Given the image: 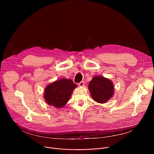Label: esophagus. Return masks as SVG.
<instances>
[{
    "mask_svg": "<svg viewBox=\"0 0 154 154\" xmlns=\"http://www.w3.org/2000/svg\"><path fill=\"white\" fill-rule=\"evenodd\" d=\"M84 81H82V82H81L79 84H78V85H79V87H84Z\"/></svg>",
    "mask_w": 154,
    "mask_h": 154,
    "instance_id": "obj_1",
    "label": "esophagus"
}]
</instances>
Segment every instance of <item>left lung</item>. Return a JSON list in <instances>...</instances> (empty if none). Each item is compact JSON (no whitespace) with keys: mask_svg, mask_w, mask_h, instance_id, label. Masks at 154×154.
<instances>
[{"mask_svg":"<svg viewBox=\"0 0 154 154\" xmlns=\"http://www.w3.org/2000/svg\"><path fill=\"white\" fill-rule=\"evenodd\" d=\"M92 98L98 103H106L114 94L112 81L102 76H95L88 85Z\"/></svg>","mask_w":154,"mask_h":154,"instance_id":"8db88e82","label":"left lung"}]
</instances>
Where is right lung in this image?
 <instances>
[{
	"instance_id": "right-lung-1",
	"label": "right lung",
	"mask_w": 154,
	"mask_h": 154,
	"mask_svg": "<svg viewBox=\"0 0 154 154\" xmlns=\"http://www.w3.org/2000/svg\"><path fill=\"white\" fill-rule=\"evenodd\" d=\"M77 85L70 79L62 78L47 85L44 89V98L49 106L63 108Z\"/></svg>"
}]
</instances>
